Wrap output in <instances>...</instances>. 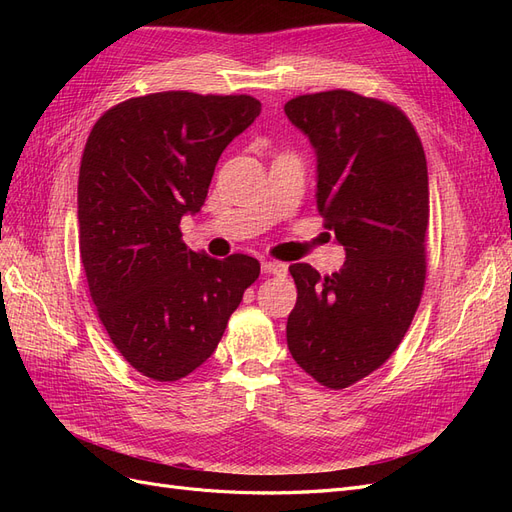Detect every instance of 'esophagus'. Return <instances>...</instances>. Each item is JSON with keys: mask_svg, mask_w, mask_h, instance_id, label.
<instances>
[{"mask_svg": "<svg viewBox=\"0 0 512 512\" xmlns=\"http://www.w3.org/2000/svg\"><path fill=\"white\" fill-rule=\"evenodd\" d=\"M288 265L284 262H277V260H262V273H269V275H286Z\"/></svg>", "mask_w": 512, "mask_h": 512, "instance_id": "34e87169", "label": "esophagus"}]
</instances>
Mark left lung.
Wrapping results in <instances>:
<instances>
[{
    "label": "left lung",
    "mask_w": 512,
    "mask_h": 512,
    "mask_svg": "<svg viewBox=\"0 0 512 512\" xmlns=\"http://www.w3.org/2000/svg\"><path fill=\"white\" fill-rule=\"evenodd\" d=\"M316 149V205L344 245L333 275L290 265L297 303L288 316L292 359L327 389H348L376 371L404 339L427 275V160L395 104L346 89L286 102Z\"/></svg>",
    "instance_id": "left-lung-1"
}]
</instances>
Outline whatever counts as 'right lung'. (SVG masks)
<instances>
[{"label":"right lung","instance_id":"1","mask_svg":"<svg viewBox=\"0 0 512 512\" xmlns=\"http://www.w3.org/2000/svg\"><path fill=\"white\" fill-rule=\"evenodd\" d=\"M252 96L160 91L96 121L79 170V250L91 301L136 371L175 382L218 348L260 275L247 254L215 260L181 241L205 205L222 151L252 126Z\"/></svg>","mask_w":512,"mask_h":512}]
</instances>
